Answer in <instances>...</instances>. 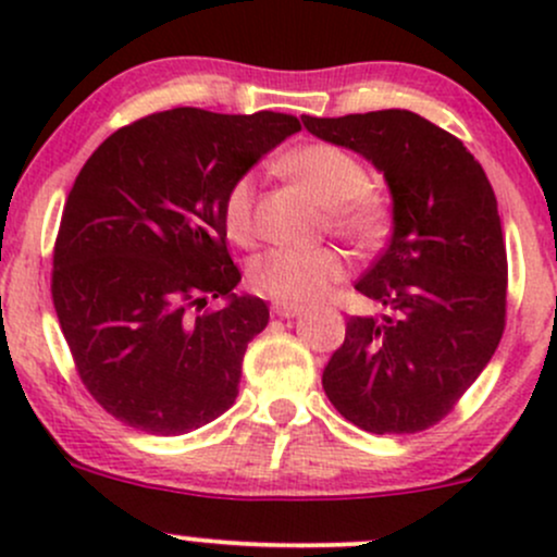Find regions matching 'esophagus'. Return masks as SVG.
<instances>
[{"label":"esophagus","instance_id":"obj_1","mask_svg":"<svg viewBox=\"0 0 557 557\" xmlns=\"http://www.w3.org/2000/svg\"><path fill=\"white\" fill-rule=\"evenodd\" d=\"M300 311H304V309H300V306H296V304H280V300L272 306V314L280 317V319L300 317Z\"/></svg>","mask_w":557,"mask_h":557}]
</instances>
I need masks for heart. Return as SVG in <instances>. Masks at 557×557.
<instances>
[{"mask_svg": "<svg viewBox=\"0 0 557 557\" xmlns=\"http://www.w3.org/2000/svg\"><path fill=\"white\" fill-rule=\"evenodd\" d=\"M287 175L319 207L332 233L359 248H374L385 238L389 212L385 198L367 188L369 177L354 154L332 144H306L285 157ZM253 175H240L222 201V222L227 238L248 246L257 238L253 222ZM348 274V261L330 246L319 248H270L253 259L248 283L257 293L280 304H311Z\"/></svg>", "mask_w": 557, "mask_h": 557, "instance_id": "b5f03b06", "label": "heart"}]
</instances>
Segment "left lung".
Wrapping results in <instances>:
<instances>
[{
	"label": "left lung",
	"instance_id": "obj_1",
	"mask_svg": "<svg viewBox=\"0 0 557 557\" xmlns=\"http://www.w3.org/2000/svg\"><path fill=\"white\" fill-rule=\"evenodd\" d=\"M300 120L369 159L393 196V238L356 283L387 314L348 319L324 393L372 434L430 430L474 385L505 330L508 259L495 190L461 140L417 112Z\"/></svg>",
	"mask_w": 557,
	"mask_h": 557
}]
</instances>
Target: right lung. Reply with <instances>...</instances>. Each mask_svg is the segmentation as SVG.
I'll return each mask as SVG.
<instances>
[{"label": "right lung", "instance_id": "right-lung-1", "mask_svg": "<svg viewBox=\"0 0 557 557\" xmlns=\"http://www.w3.org/2000/svg\"><path fill=\"white\" fill-rule=\"evenodd\" d=\"M298 131L283 112L177 107L114 131L83 164L57 233L52 298L83 385L123 424L175 437L238 398L243 354L270 309L233 293L222 201ZM212 297L226 306L207 310Z\"/></svg>", "mask_w": 557, "mask_h": 557}]
</instances>
